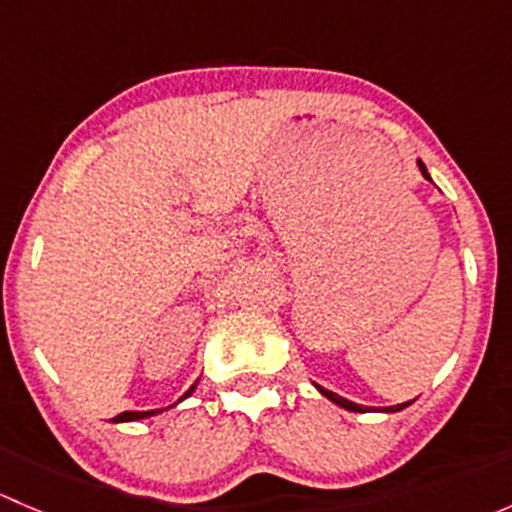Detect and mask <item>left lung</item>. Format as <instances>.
<instances>
[{"mask_svg":"<svg viewBox=\"0 0 512 512\" xmlns=\"http://www.w3.org/2000/svg\"><path fill=\"white\" fill-rule=\"evenodd\" d=\"M416 165H418V170H421V175H423V178H426L428 183H433V180H431V175H428V170H426V165L421 163V158L416 160ZM314 389H317L319 394H322V396H327V399L332 401V404L342 406V409H347V411H356V414H366V411H381V414H396V411L406 409V406H411V404H414V401H416V399H414V401H404V404H396V406H381V409H374V406H361V404H354V401L344 399V396L334 394V391L324 389V386H319V384H314Z\"/></svg>","mask_w":512,"mask_h":512,"instance_id":"obj_1","label":"left lung"}]
</instances>
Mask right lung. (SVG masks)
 I'll return each instance as SVG.
<instances>
[{
	"label": "right lung",
	"mask_w": 512,
	"mask_h": 512,
	"mask_svg": "<svg viewBox=\"0 0 512 512\" xmlns=\"http://www.w3.org/2000/svg\"><path fill=\"white\" fill-rule=\"evenodd\" d=\"M195 386H198V381H195V384H193V386H190V389H188V391H185V394H183V396H180V399H178V401H175V404H180V401H185V399H188V396H190V394H193V391H195ZM175 404H170V406H168V409H173V406H175ZM163 411H165V409H156V411H123V414H118L116 418H111V421H113V423L143 421V418H151V416H158V414H163Z\"/></svg>",
	"instance_id": "right-lung-1"
}]
</instances>
